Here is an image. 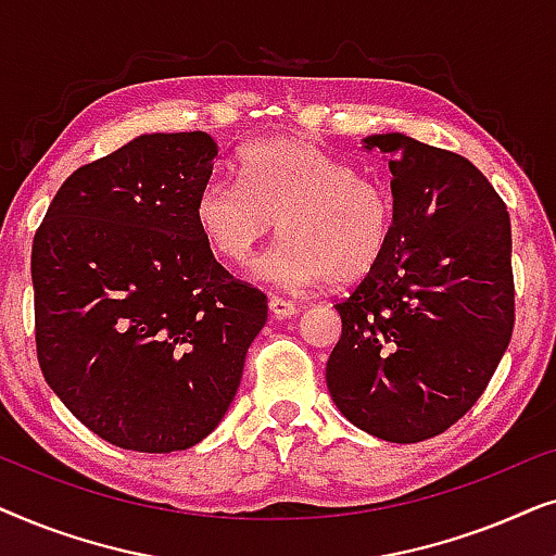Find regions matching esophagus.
<instances>
[{
	"label": "esophagus",
	"mask_w": 556,
	"mask_h": 556,
	"mask_svg": "<svg viewBox=\"0 0 556 556\" xmlns=\"http://www.w3.org/2000/svg\"><path fill=\"white\" fill-rule=\"evenodd\" d=\"M268 306H270V314L276 318H288V316H293L295 311H299V306H295L293 301L280 299V295H270Z\"/></svg>",
	"instance_id": "34e87169"
}]
</instances>
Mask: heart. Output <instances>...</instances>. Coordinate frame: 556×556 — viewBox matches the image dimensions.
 <instances>
[{
	"instance_id": "b5f03b06",
	"label": "heart",
	"mask_w": 556,
	"mask_h": 556,
	"mask_svg": "<svg viewBox=\"0 0 556 556\" xmlns=\"http://www.w3.org/2000/svg\"><path fill=\"white\" fill-rule=\"evenodd\" d=\"M278 223L283 242L257 276L276 286H349L382 263L394 200L379 179L308 139H270L242 151L238 181L212 179L197 197V225L232 265L253 261Z\"/></svg>"
}]
</instances>
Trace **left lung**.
<instances>
[{"label":"left lung","mask_w":556,"mask_h":556,"mask_svg":"<svg viewBox=\"0 0 556 556\" xmlns=\"http://www.w3.org/2000/svg\"><path fill=\"white\" fill-rule=\"evenodd\" d=\"M375 147L392 172L394 232L333 306L341 339L326 384L359 430L420 443L476 405L511 341V219L466 156L405 134L367 136Z\"/></svg>","instance_id":"8db88e82"}]
</instances>
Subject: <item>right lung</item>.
Listing matches in <instances>:
<instances>
[{
    "label": "right lung",
    "mask_w": 556,
    "mask_h": 556,
    "mask_svg": "<svg viewBox=\"0 0 556 556\" xmlns=\"http://www.w3.org/2000/svg\"><path fill=\"white\" fill-rule=\"evenodd\" d=\"M217 143L143 134L58 189L33 240L45 382L105 443L187 451L223 420L268 299L197 225Z\"/></svg>",
    "instance_id": "obj_1"
}]
</instances>
